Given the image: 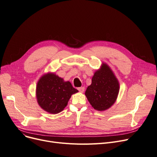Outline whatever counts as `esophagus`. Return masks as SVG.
<instances>
[{"label":"esophagus","instance_id":"34e87169","mask_svg":"<svg viewBox=\"0 0 157 157\" xmlns=\"http://www.w3.org/2000/svg\"><path fill=\"white\" fill-rule=\"evenodd\" d=\"M78 89L79 90V92L81 93H83L85 91V87H80V88H78Z\"/></svg>","mask_w":157,"mask_h":157}]
</instances>
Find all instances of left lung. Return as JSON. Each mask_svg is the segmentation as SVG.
Returning a JSON list of instances; mask_svg holds the SVG:
<instances>
[{
  "label": "left lung",
  "mask_w": 157,
  "mask_h": 157,
  "mask_svg": "<svg viewBox=\"0 0 157 157\" xmlns=\"http://www.w3.org/2000/svg\"><path fill=\"white\" fill-rule=\"evenodd\" d=\"M120 85L111 68L102 63L92 79L85 95L90 104L97 111H105L114 104L119 93Z\"/></svg>",
  "instance_id": "obj_1"
}]
</instances>
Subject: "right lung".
<instances>
[{"mask_svg": "<svg viewBox=\"0 0 157 157\" xmlns=\"http://www.w3.org/2000/svg\"><path fill=\"white\" fill-rule=\"evenodd\" d=\"M77 92L78 90L69 81H64L63 78L51 72L40 77L36 86L38 104L43 110L51 114L62 111L71 95Z\"/></svg>", "mask_w": 157, "mask_h": 157, "instance_id": "1", "label": "right lung"}]
</instances>
